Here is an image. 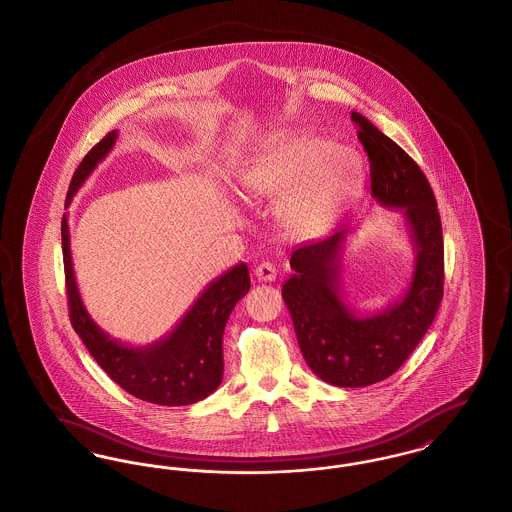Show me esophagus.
<instances>
[{
	"label": "esophagus",
	"instance_id": "1",
	"mask_svg": "<svg viewBox=\"0 0 512 512\" xmlns=\"http://www.w3.org/2000/svg\"><path fill=\"white\" fill-rule=\"evenodd\" d=\"M255 276L261 282H272L276 278V267L272 263H261L255 267Z\"/></svg>",
	"mask_w": 512,
	"mask_h": 512
}]
</instances>
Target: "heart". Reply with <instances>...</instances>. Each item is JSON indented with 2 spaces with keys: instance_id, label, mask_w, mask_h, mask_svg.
<instances>
[{
  "instance_id": "1",
  "label": "heart",
  "mask_w": 512,
  "mask_h": 512,
  "mask_svg": "<svg viewBox=\"0 0 512 512\" xmlns=\"http://www.w3.org/2000/svg\"><path fill=\"white\" fill-rule=\"evenodd\" d=\"M363 180V161L353 149L299 136L261 151L240 174V194L249 205L280 197V226L293 238H311L338 219Z\"/></svg>"
}]
</instances>
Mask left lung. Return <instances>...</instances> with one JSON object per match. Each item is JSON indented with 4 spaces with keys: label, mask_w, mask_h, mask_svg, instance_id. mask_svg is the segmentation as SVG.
<instances>
[{
    "label": "left lung",
    "mask_w": 512,
    "mask_h": 512,
    "mask_svg": "<svg viewBox=\"0 0 512 512\" xmlns=\"http://www.w3.org/2000/svg\"><path fill=\"white\" fill-rule=\"evenodd\" d=\"M351 121L368 153L372 197L405 217L414 270L399 301L363 315L343 301L341 288V253L351 226L295 247L282 297L303 359L320 380L338 388H363L391 376L428 332L443 297V234L430 182L361 113L353 111Z\"/></svg>",
    "instance_id": "1"
}]
</instances>
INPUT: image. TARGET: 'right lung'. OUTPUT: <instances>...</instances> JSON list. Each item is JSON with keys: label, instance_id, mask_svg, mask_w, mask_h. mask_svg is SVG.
I'll return each mask as SVG.
<instances>
[{"label": "right lung", "instance_id": "right-lung-1", "mask_svg": "<svg viewBox=\"0 0 512 512\" xmlns=\"http://www.w3.org/2000/svg\"><path fill=\"white\" fill-rule=\"evenodd\" d=\"M119 138L109 132L98 146L92 147L73 174L65 207L86 178L107 157ZM61 242L65 282L69 295V317L74 332L84 341L90 355L107 376L130 395L165 407L192 405L217 390L222 382V334L226 320L236 303L249 292V270L245 263L226 270L209 282L195 299L190 311L180 318L171 334L151 345L132 347L113 340L88 315L74 278L69 220H61Z\"/></svg>", "mask_w": 512, "mask_h": 512}]
</instances>
